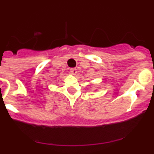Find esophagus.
I'll list each match as a JSON object with an SVG mask.
<instances>
[{
    "label": "esophagus",
    "mask_w": 154,
    "mask_h": 154,
    "mask_svg": "<svg viewBox=\"0 0 154 154\" xmlns=\"http://www.w3.org/2000/svg\"><path fill=\"white\" fill-rule=\"evenodd\" d=\"M70 72L72 73V75H76V73H77V69H75V68H73V69H71Z\"/></svg>",
    "instance_id": "esophagus-1"
}]
</instances>
